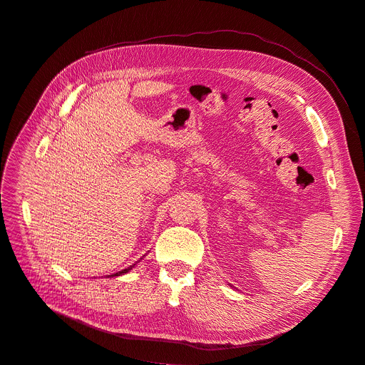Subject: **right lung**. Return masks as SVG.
<instances>
[{"label": "right lung", "mask_w": 365, "mask_h": 365, "mask_svg": "<svg viewBox=\"0 0 365 365\" xmlns=\"http://www.w3.org/2000/svg\"><path fill=\"white\" fill-rule=\"evenodd\" d=\"M129 269H125V270H121V272H118V273H114V274H111V276H120V274H123V273H126Z\"/></svg>", "instance_id": "add662e5"}]
</instances>
